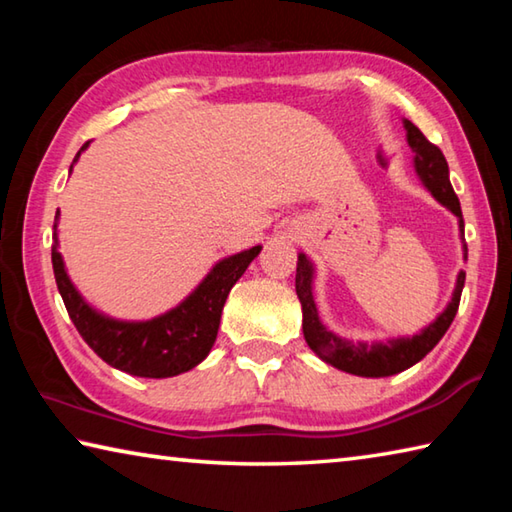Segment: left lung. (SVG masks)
Segmentation results:
<instances>
[{"label":"left lung","mask_w":512,"mask_h":512,"mask_svg":"<svg viewBox=\"0 0 512 512\" xmlns=\"http://www.w3.org/2000/svg\"><path fill=\"white\" fill-rule=\"evenodd\" d=\"M406 133H409V144L415 153V171L427 185L429 192L436 196V201L443 203L447 210H452L458 216V228L463 232V212L458 196L454 194V187L449 183V167L443 151L436 144H431L427 137L420 133L418 126H413L409 119L404 121ZM465 284V273H458L454 298L449 302L447 309L440 314L433 323L422 329L420 334L411 336V339H393L388 343H352L339 339V336L327 332L323 323L318 320L314 298H311V264L305 255H298V268H296V293L302 305V332H305V341L311 350H314L320 359L332 363L334 368L350 375L359 377H388L397 375L413 363L427 357V354L436 348V343L443 339L445 332L452 325V320L458 311V302H461Z\"/></svg>","instance_id":"8db88e82"}]
</instances>
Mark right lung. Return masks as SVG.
<instances>
[{"mask_svg":"<svg viewBox=\"0 0 512 512\" xmlns=\"http://www.w3.org/2000/svg\"><path fill=\"white\" fill-rule=\"evenodd\" d=\"M88 144L90 142H85L81 151H85ZM81 151L76 153V158ZM259 250L262 246L223 259L183 305L160 318L146 320V323H119V320L99 316L97 311L85 305L65 273L63 257L58 253L56 225L51 264H54L56 284L67 314L74 327L79 329L83 341L112 368L135 377L162 379L192 370L210 354L216 332H219L225 298L244 275L248 264L259 255Z\"/></svg>","mask_w":512,"mask_h":512,"instance_id":"obj_1","label":"right lung"}]
</instances>
